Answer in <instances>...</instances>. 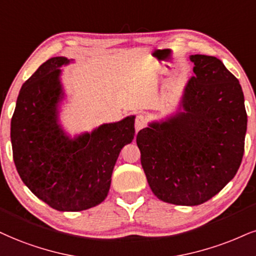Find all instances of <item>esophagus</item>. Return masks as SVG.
Here are the masks:
<instances>
[{
    "mask_svg": "<svg viewBox=\"0 0 256 256\" xmlns=\"http://www.w3.org/2000/svg\"><path fill=\"white\" fill-rule=\"evenodd\" d=\"M147 124V118L146 116L142 115V114H138L136 116V118H135V130L138 132L141 130V129L146 127Z\"/></svg>",
    "mask_w": 256,
    "mask_h": 256,
    "instance_id": "34e87169",
    "label": "esophagus"
}]
</instances>
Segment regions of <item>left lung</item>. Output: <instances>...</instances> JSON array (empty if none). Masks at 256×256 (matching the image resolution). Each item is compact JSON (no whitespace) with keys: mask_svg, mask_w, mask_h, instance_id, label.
<instances>
[{"mask_svg":"<svg viewBox=\"0 0 256 256\" xmlns=\"http://www.w3.org/2000/svg\"><path fill=\"white\" fill-rule=\"evenodd\" d=\"M184 112L138 133L150 190L176 205H200L218 194L241 165L247 130L238 80L216 56L194 54Z\"/></svg>","mask_w":256,"mask_h":256,"instance_id":"1","label":"left lung"}]
</instances>
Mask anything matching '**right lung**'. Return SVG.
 <instances>
[{"instance_id": "right-lung-1", "label": "right lung", "mask_w": 256, "mask_h": 256, "mask_svg": "<svg viewBox=\"0 0 256 256\" xmlns=\"http://www.w3.org/2000/svg\"><path fill=\"white\" fill-rule=\"evenodd\" d=\"M44 62L22 85L10 123L12 158L30 190L59 211H82L108 196L114 166L123 146L134 138V116L103 124L91 134L68 138L56 123L62 97L60 66Z\"/></svg>"}]
</instances>
